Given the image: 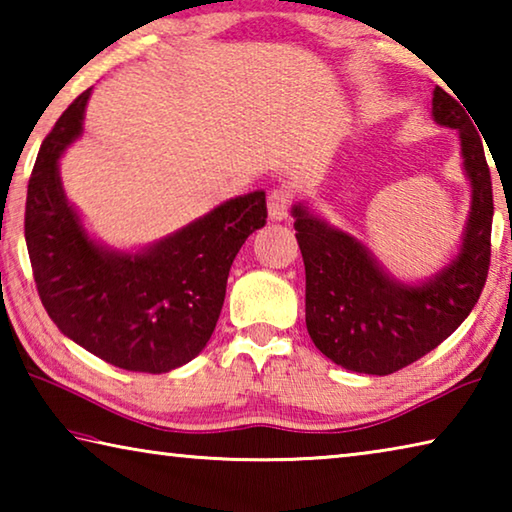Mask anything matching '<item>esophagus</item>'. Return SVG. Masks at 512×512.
I'll use <instances>...</instances> for the list:
<instances>
[{
  "label": "esophagus",
  "instance_id": "obj_1",
  "mask_svg": "<svg viewBox=\"0 0 512 512\" xmlns=\"http://www.w3.org/2000/svg\"><path fill=\"white\" fill-rule=\"evenodd\" d=\"M291 198H293V194L289 192L287 187H277V189H273V192L268 194V201H266V205H268V216H271L273 221L287 219L289 207H291Z\"/></svg>",
  "mask_w": 512,
  "mask_h": 512
}]
</instances>
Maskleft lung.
<instances>
[{
	"label": "left lung",
	"instance_id": "left-lung-1",
	"mask_svg": "<svg viewBox=\"0 0 512 512\" xmlns=\"http://www.w3.org/2000/svg\"><path fill=\"white\" fill-rule=\"evenodd\" d=\"M461 99L433 90V119L461 133L472 183V212L461 253L436 277L409 287L388 277L359 241L305 207H293L305 262L307 329L316 348L339 366L391 375L438 348L470 316L490 268L492 180L481 135Z\"/></svg>",
	"mask_w": 512,
	"mask_h": 512
}]
</instances>
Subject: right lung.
<instances>
[{
  "mask_svg": "<svg viewBox=\"0 0 512 512\" xmlns=\"http://www.w3.org/2000/svg\"><path fill=\"white\" fill-rule=\"evenodd\" d=\"M90 92L69 103L33 164L24 212L33 280L49 318L74 343L117 368L160 375L210 341L230 266L266 225V194L232 198L144 253L97 246L58 176L60 153L81 135Z\"/></svg>",
  "mask_w": 512,
  "mask_h": 512,
  "instance_id": "right-lung-1",
  "label": "right lung"
}]
</instances>
